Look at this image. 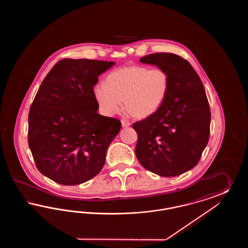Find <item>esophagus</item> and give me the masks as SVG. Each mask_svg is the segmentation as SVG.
Masks as SVG:
<instances>
[{
	"instance_id": "esophagus-1",
	"label": "esophagus",
	"mask_w": 248,
	"mask_h": 248,
	"mask_svg": "<svg viewBox=\"0 0 248 248\" xmlns=\"http://www.w3.org/2000/svg\"><path fill=\"white\" fill-rule=\"evenodd\" d=\"M131 125V124H130L129 122H127V121H122V126L123 127H128Z\"/></svg>"
}]
</instances>
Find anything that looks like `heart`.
I'll return each mask as SVG.
<instances>
[{
	"instance_id": "1",
	"label": "heart",
	"mask_w": 248,
	"mask_h": 248,
	"mask_svg": "<svg viewBox=\"0 0 248 248\" xmlns=\"http://www.w3.org/2000/svg\"><path fill=\"white\" fill-rule=\"evenodd\" d=\"M169 86L170 78L165 70L133 65L109 72L105 84L94 87V96L107 116L119 113L124 101L131 116L145 119L153 116L164 105Z\"/></svg>"
}]
</instances>
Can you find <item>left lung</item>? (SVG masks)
<instances>
[{
    "label": "left lung",
    "instance_id": "8db88e82",
    "mask_svg": "<svg viewBox=\"0 0 248 248\" xmlns=\"http://www.w3.org/2000/svg\"><path fill=\"white\" fill-rule=\"evenodd\" d=\"M140 61L165 70L170 86L162 108L133 124L136 155L147 170L176 177L198 164L208 143L211 113L205 90L192 66L177 55L155 53Z\"/></svg>",
    "mask_w": 248,
    "mask_h": 248
}]
</instances>
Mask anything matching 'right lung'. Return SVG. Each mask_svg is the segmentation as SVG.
Here are the masks:
<instances>
[{
	"instance_id": "add662e5",
	"label": "right lung",
	"mask_w": 248,
	"mask_h": 248,
	"mask_svg": "<svg viewBox=\"0 0 248 248\" xmlns=\"http://www.w3.org/2000/svg\"><path fill=\"white\" fill-rule=\"evenodd\" d=\"M114 64L62 59L43 81L30 108L28 142L44 176L72 186L101 171L121 122L97 113L94 86Z\"/></svg>"
}]
</instances>
